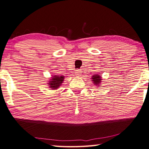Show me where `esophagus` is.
<instances>
[{"mask_svg":"<svg viewBox=\"0 0 149 149\" xmlns=\"http://www.w3.org/2000/svg\"><path fill=\"white\" fill-rule=\"evenodd\" d=\"M81 73H82V71H81L80 69H77L75 71V75L77 76V77H79Z\"/></svg>","mask_w":149,"mask_h":149,"instance_id":"1","label":"esophagus"}]
</instances>
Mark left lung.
I'll return each instance as SVG.
<instances>
[{"label": "left lung", "mask_w": 149, "mask_h": 149, "mask_svg": "<svg viewBox=\"0 0 149 149\" xmlns=\"http://www.w3.org/2000/svg\"><path fill=\"white\" fill-rule=\"evenodd\" d=\"M91 81L93 83L94 85L96 86L100 87V83L102 82V77L100 74H93L91 77Z\"/></svg>", "instance_id": "obj_1"}]
</instances>
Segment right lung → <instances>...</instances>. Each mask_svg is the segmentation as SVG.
<instances>
[{
	"label": "right lung",
	"mask_w": 149,
	"mask_h": 149,
	"mask_svg": "<svg viewBox=\"0 0 149 149\" xmlns=\"http://www.w3.org/2000/svg\"><path fill=\"white\" fill-rule=\"evenodd\" d=\"M64 79H65V76L52 75L47 84L52 90H56L61 86Z\"/></svg>",
	"instance_id": "add662e5"
}]
</instances>
